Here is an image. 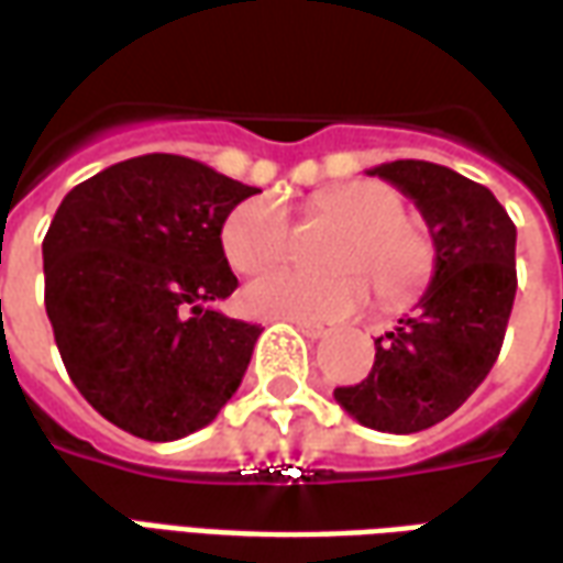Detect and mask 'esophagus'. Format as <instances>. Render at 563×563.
<instances>
[{
	"instance_id": "1",
	"label": "esophagus",
	"mask_w": 563,
	"mask_h": 563,
	"mask_svg": "<svg viewBox=\"0 0 563 563\" xmlns=\"http://www.w3.org/2000/svg\"><path fill=\"white\" fill-rule=\"evenodd\" d=\"M295 329L301 331V334H307V338H313V341H319V338H325L329 334V329L325 325H319V322H305V319H289Z\"/></svg>"
}]
</instances>
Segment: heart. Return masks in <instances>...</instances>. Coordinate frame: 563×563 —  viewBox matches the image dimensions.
<instances>
[{"instance_id": "obj_1", "label": "heart", "mask_w": 563, "mask_h": 563, "mask_svg": "<svg viewBox=\"0 0 563 563\" xmlns=\"http://www.w3.org/2000/svg\"><path fill=\"white\" fill-rule=\"evenodd\" d=\"M317 217L346 225L331 250V265L341 274L271 271L244 289V305L256 317L334 322L365 305L371 277L379 301L401 305L422 289L434 271L431 238L407 222L401 196L383 184H350L319 196ZM222 253L241 274L271 268L286 258L292 244V222L277 198L256 196L234 205L220 229ZM362 269L361 275L357 271Z\"/></svg>"}]
</instances>
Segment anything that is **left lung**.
I'll use <instances>...</instances> for the list:
<instances>
[{
  "label": "left lung",
  "mask_w": 563,
  "mask_h": 563,
  "mask_svg": "<svg viewBox=\"0 0 563 563\" xmlns=\"http://www.w3.org/2000/svg\"><path fill=\"white\" fill-rule=\"evenodd\" d=\"M367 174L419 208L434 274L413 310L374 341L371 374L334 389V401L365 428L416 434L455 413L497 362L516 298V225L492 189L446 165L398 159Z\"/></svg>",
  "instance_id": "8db88e82"
}]
</instances>
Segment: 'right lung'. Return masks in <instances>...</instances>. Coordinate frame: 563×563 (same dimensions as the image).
Wrapping results in <instances>:
<instances>
[{
    "instance_id": "add662e5",
    "label": "right lung",
    "mask_w": 563,
    "mask_h": 563,
    "mask_svg": "<svg viewBox=\"0 0 563 563\" xmlns=\"http://www.w3.org/2000/svg\"><path fill=\"white\" fill-rule=\"evenodd\" d=\"M262 189L174 153L78 184L44 234V307L68 377L129 434L168 443L217 419L262 329L213 310L238 289L225 213Z\"/></svg>"
}]
</instances>
